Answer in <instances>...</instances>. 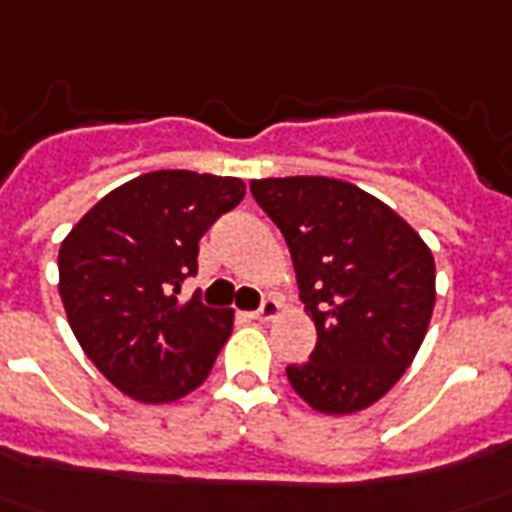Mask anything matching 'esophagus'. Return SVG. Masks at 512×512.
<instances>
[{"label": "esophagus", "instance_id": "esophagus-1", "mask_svg": "<svg viewBox=\"0 0 512 512\" xmlns=\"http://www.w3.org/2000/svg\"><path fill=\"white\" fill-rule=\"evenodd\" d=\"M277 316H280V302L277 299H263V305L252 313V318H257V321H271Z\"/></svg>", "mask_w": 512, "mask_h": 512}]
</instances>
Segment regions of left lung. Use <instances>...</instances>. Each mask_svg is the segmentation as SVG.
Here are the masks:
<instances>
[{"label":"left lung","instance_id":"1","mask_svg":"<svg viewBox=\"0 0 512 512\" xmlns=\"http://www.w3.org/2000/svg\"><path fill=\"white\" fill-rule=\"evenodd\" d=\"M291 249L318 332L288 382L307 405L346 416L374 405L413 363L435 307L430 246L377 196L332 177L249 182Z\"/></svg>","mask_w":512,"mask_h":512}]
</instances>
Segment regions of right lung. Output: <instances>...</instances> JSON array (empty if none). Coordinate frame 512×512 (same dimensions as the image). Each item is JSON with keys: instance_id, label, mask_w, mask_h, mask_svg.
Instances as JSON below:
<instances>
[{"instance_id": "add662e5", "label": "right lung", "mask_w": 512, "mask_h": 512, "mask_svg": "<svg viewBox=\"0 0 512 512\" xmlns=\"http://www.w3.org/2000/svg\"><path fill=\"white\" fill-rule=\"evenodd\" d=\"M244 180L152 171L102 196L60 244V299L82 352L121 393L177 402L207 380L232 332L230 307L180 302L199 238L238 205Z\"/></svg>"}]
</instances>
